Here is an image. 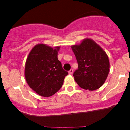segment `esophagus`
Masks as SVG:
<instances>
[{
	"label": "esophagus",
	"instance_id": "1",
	"mask_svg": "<svg viewBox=\"0 0 130 130\" xmlns=\"http://www.w3.org/2000/svg\"><path fill=\"white\" fill-rule=\"evenodd\" d=\"M73 69H72V68H71V69L69 71H68V74H73Z\"/></svg>",
	"mask_w": 130,
	"mask_h": 130
}]
</instances>
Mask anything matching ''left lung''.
Masks as SVG:
<instances>
[{
	"label": "left lung",
	"instance_id": "1",
	"mask_svg": "<svg viewBox=\"0 0 130 130\" xmlns=\"http://www.w3.org/2000/svg\"><path fill=\"white\" fill-rule=\"evenodd\" d=\"M71 47L78 63V69L73 74L75 81L84 90H98L105 82L110 72L107 53L96 42L88 38Z\"/></svg>",
	"mask_w": 130,
	"mask_h": 130
}]
</instances>
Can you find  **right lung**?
<instances>
[{"mask_svg":"<svg viewBox=\"0 0 130 130\" xmlns=\"http://www.w3.org/2000/svg\"><path fill=\"white\" fill-rule=\"evenodd\" d=\"M60 48L37 44L31 50L26 59L25 67L26 82L42 97H50L57 93L68 74L57 59Z\"/></svg>","mask_w":130,"mask_h":130,"instance_id":"1","label":"right lung"}]
</instances>
